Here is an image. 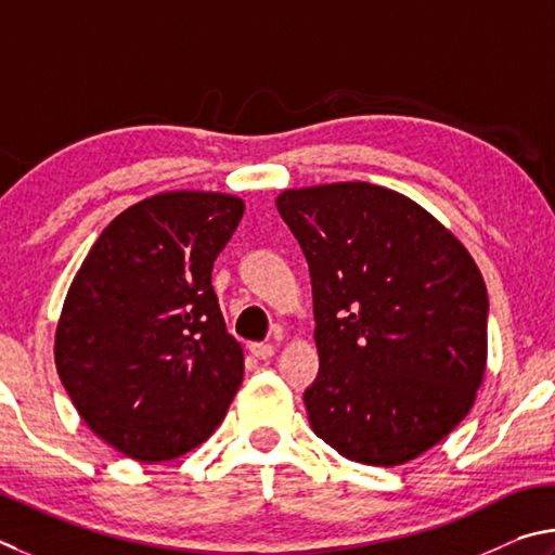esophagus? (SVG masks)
<instances>
[{
    "label": "esophagus",
    "instance_id": "obj_1",
    "mask_svg": "<svg viewBox=\"0 0 555 555\" xmlns=\"http://www.w3.org/2000/svg\"><path fill=\"white\" fill-rule=\"evenodd\" d=\"M248 348L253 358H258V361H268V358L275 356V346L272 344H250Z\"/></svg>",
    "mask_w": 555,
    "mask_h": 555
}]
</instances>
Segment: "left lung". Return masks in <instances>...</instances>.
<instances>
[{
    "mask_svg": "<svg viewBox=\"0 0 555 555\" xmlns=\"http://www.w3.org/2000/svg\"><path fill=\"white\" fill-rule=\"evenodd\" d=\"M312 275L319 375L305 404L348 461L402 465L470 412L488 365V289L463 243L371 182L285 190Z\"/></svg>",
    "mask_w": 555,
    "mask_h": 555,
    "instance_id": "8db88e82",
    "label": "left lung"
}]
</instances>
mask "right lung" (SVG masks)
<instances>
[{"instance_id":"1","label":"right lung","mask_w":555,"mask_h":555,"mask_svg":"<svg viewBox=\"0 0 555 555\" xmlns=\"http://www.w3.org/2000/svg\"><path fill=\"white\" fill-rule=\"evenodd\" d=\"M221 192H163L106 227L67 289L55 367L82 422L141 463L197 449L243 380L211 268L243 217Z\"/></svg>"}]
</instances>
